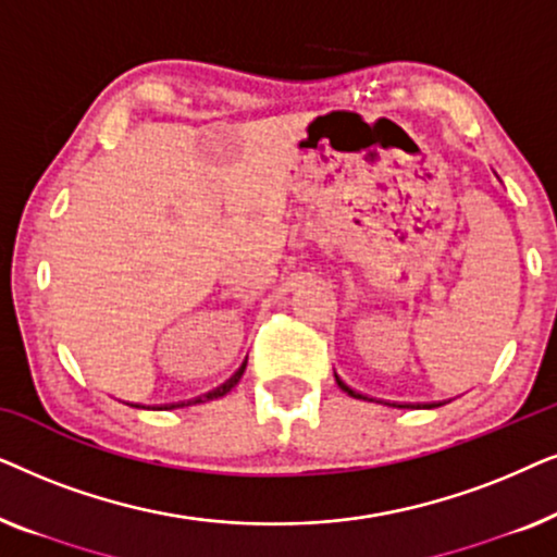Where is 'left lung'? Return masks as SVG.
Segmentation results:
<instances>
[{"label":"left lung","instance_id":"8db88e82","mask_svg":"<svg viewBox=\"0 0 557 557\" xmlns=\"http://www.w3.org/2000/svg\"><path fill=\"white\" fill-rule=\"evenodd\" d=\"M334 380H337V385L342 387V391H345L347 395H352V398H362V400H372V398H368V395H362V393H357V391H352V387H349L345 380H342L337 372H334ZM385 406H393V408H408V403H385ZM436 406H441V403H423V408H436ZM421 408V406H418Z\"/></svg>","mask_w":557,"mask_h":557}]
</instances>
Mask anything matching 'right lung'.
Segmentation results:
<instances>
[{
  "instance_id": "right-lung-1",
  "label": "right lung",
  "mask_w": 557,
  "mask_h": 557,
  "mask_svg": "<svg viewBox=\"0 0 557 557\" xmlns=\"http://www.w3.org/2000/svg\"><path fill=\"white\" fill-rule=\"evenodd\" d=\"M243 372H246V362L240 364L238 368V372H235V375L231 377V380H225L223 385L220 387H215V391H210V393H205V395H200V398H195V400H187V403H170V406H157L159 410H172V408H185V406H195V403H205V400H215V398H223L225 393H231L235 385H238V380L243 377ZM128 406H134V408H144V406H139V403H128Z\"/></svg>"
}]
</instances>
